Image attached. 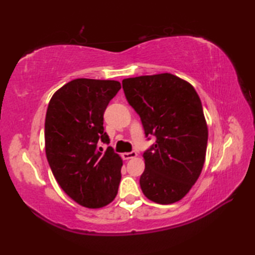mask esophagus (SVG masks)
<instances>
[{"instance_id":"esophagus-1","label":"esophagus","mask_w":255,"mask_h":255,"mask_svg":"<svg viewBox=\"0 0 255 255\" xmlns=\"http://www.w3.org/2000/svg\"><path fill=\"white\" fill-rule=\"evenodd\" d=\"M137 156V153L136 152H128V153H124L123 154V158L124 159H130V158H133V157H136Z\"/></svg>"}]
</instances>
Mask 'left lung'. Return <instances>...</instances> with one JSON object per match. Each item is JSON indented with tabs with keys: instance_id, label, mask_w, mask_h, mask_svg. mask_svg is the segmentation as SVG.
I'll return each mask as SVG.
<instances>
[{
	"instance_id": "obj_1",
	"label": "left lung",
	"mask_w": 255,
	"mask_h": 255,
	"mask_svg": "<svg viewBox=\"0 0 255 255\" xmlns=\"http://www.w3.org/2000/svg\"><path fill=\"white\" fill-rule=\"evenodd\" d=\"M123 89L146 137H156L143 154L141 191L156 204H174L190 191L205 164L208 127L200 98L189 82L170 73L125 79Z\"/></svg>"
}]
</instances>
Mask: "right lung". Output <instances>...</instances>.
Here are the masks:
<instances>
[{
	"label": "right lung",
	"instance_id": "obj_1",
	"mask_svg": "<svg viewBox=\"0 0 255 255\" xmlns=\"http://www.w3.org/2000/svg\"><path fill=\"white\" fill-rule=\"evenodd\" d=\"M122 88L118 81L76 79L51 97L45 122V149L51 172L66 195L86 208L115 199L123 159L99 143H109L103 128L108 103Z\"/></svg>",
	"mask_w": 255,
	"mask_h": 255
}]
</instances>
